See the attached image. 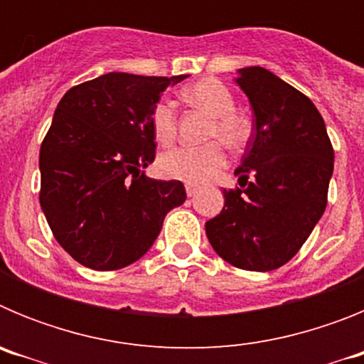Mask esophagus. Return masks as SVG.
I'll return each mask as SVG.
<instances>
[{
	"instance_id": "obj_1",
	"label": "esophagus",
	"mask_w": 364,
	"mask_h": 364,
	"mask_svg": "<svg viewBox=\"0 0 364 364\" xmlns=\"http://www.w3.org/2000/svg\"><path fill=\"white\" fill-rule=\"evenodd\" d=\"M186 193H188V197H195L198 193V188L193 184H186Z\"/></svg>"
}]
</instances>
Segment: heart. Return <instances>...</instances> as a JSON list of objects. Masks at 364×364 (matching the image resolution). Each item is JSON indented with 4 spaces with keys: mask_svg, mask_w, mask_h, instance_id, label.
<instances>
[{
    "mask_svg": "<svg viewBox=\"0 0 364 364\" xmlns=\"http://www.w3.org/2000/svg\"><path fill=\"white\" fill-rule=\"evenodd\" d=\"M182 98L195 107L204 109L213 117L210 138H220L228 147L244 146L250 136L247 122L235 112V98L231 91L218 80H200L186 87ZM151 131L160 146H169L176 136L175 105L160 100L151 109ZM226 166V151L220 142H210L200 147H175L160 156L159 169L166 178L182 180L188 184H204Z\"/></svg>",
    "mask_w": 364,
    "mask_h": 364,
    "instance_id": "1",
    "label": "heart"
}]
</instances>
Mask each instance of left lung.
I'll use <instances>...</instances> for the list:
<instances>
[{
	"instance_id": "1",
	"label": "left lung",
	"mask_w": 364,
	"mask_h": 364,
	"mask_svg": "<svg viewBox=\"0 0 364 364\" xmlns=\"http://www.w3.org/2000/svg\"><path fill=\"white\" fill-rule=\"evenodd\" d=\"M237 85L255 114V133L235 169L237 189L205 222L218 257L250 272L286 264L326 210L333 147L308 96L264 67L239 69Z\"/></svg>"
}]
</instances>
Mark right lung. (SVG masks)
Masks as SVG:
<instances>
[{
	"label": "right lung",
	"mask_w": 364,
	"mask_h": 364,
	"mask_svg": "<svg viewBox=\"0 0 364 364\" xmlns=\"http://www.w3.org/2000/svg\"><path fill=\"white\" fill-rule=\"evenodd\" d=\"M188 78L109 73L60 100L40 149V204L60 246L85 268L133 264L184 204L180 180H154L151 109Z\"/></svg>",
	"instance_id": "obj_1"
}]
</instances>
